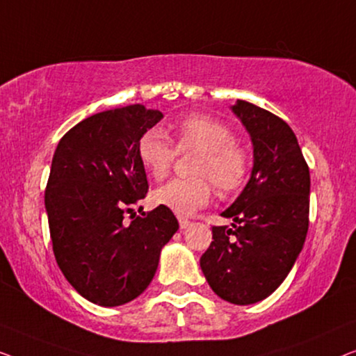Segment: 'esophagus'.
I'll return each mask as SVG.
<instances>
[{
    "label": "esophagus",
    "instance_id": "esophagus-1",
    "mask_svg": "<svg viewBox=\"0 0 356 356\" xmlns=\"http://www.w3.org/2000/svg\"><path fill=\"white\" fill-rule=\"evenodd\" d=\"M179 226H180V229H187L190 226V221L187 218H180L179 216Z\"/></svg>",
    "mask_w": 356,
    "mask_h": 356
}]
</instances>
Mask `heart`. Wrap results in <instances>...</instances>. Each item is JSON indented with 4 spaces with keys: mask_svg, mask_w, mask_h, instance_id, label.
<instances>
[{
    "mask_svg": "<svg viewBox=\"0 0 356 356\" xmlns=\"http://www.w3.org/2000/svg\"><path fill=\"white\" fill-rule=\"evenodd\" d=\"M176 147L161 129L152 127L140 134L137 158L153 179H163L172 168L177 153L200 152L192 172L195 177L172 179L154 190L159 207L177 214H190L209 203L214 185L224 197L238 193L252 171L248 149L235 142V132L218 119L190 114L171 126Z\"/></svg>",
    "mask_w": 356,
    "mask_h": 356,
    "instance_id": "heart-1",
    "label": "heart"
}]
</instances>
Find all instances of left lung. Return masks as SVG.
Instances as JSON below:
<instances>
[{"instance_id": "left-lung-1", "label": "left lung", "mask_w": 356, "mask_h": 356, "mask_svg": "<svg viewBox=\"0 0 356 356\" xmlns=\"http://www.w3.org/2000/svg\"><path fill=\"white\" fill-rule=\"evenodd\" d=\"M253 142L247 187L222 213L234 229L213 226L200 258L209 287L234 305L261 302L276 290L302 252L309 222V168L289 124L238 99L232 106Z\"/></svg>"}]
</instances>
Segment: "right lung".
Wrapping results in <instances>:
<instances>
[{
  "label": "right lung",
  "mask_w": 356,
  "mask_h": 356,
  "mask_svg": "<svg viewBox=\"0 0 356 356\" xmlns=\"http://www.w3.org/2000/svg\"><path fill=\"white\" fill-rule=\"evenodd\" d=\"M161 119V111L143 104L93 114L69 130L54 152L44 190L54 258L69 284L99 307L137 298L179 229L174 213L163 207L124 221L148 192L137 140Z\"/></svg>",
  "instance_id": "right-lung-1"
}]
</instances>
